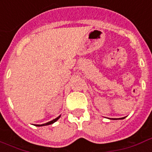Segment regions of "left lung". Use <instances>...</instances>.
<instances>
[{
    "label": "left lung",
    "instance_id": "8db88e82",
    "mask_svg": "<svg viewBox=\"0 0 152 152\" xmlns=\"http://www.w3.org/2000/svg\"><path fill=\"white\" fill-rule=\"evenodd\" d=\"M122 119H123V118H122Z\"/></svg>",
    "mask_w": 152,
    "mask_h": 152
}]
</instances>
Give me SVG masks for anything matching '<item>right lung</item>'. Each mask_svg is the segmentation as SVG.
<instances>
[{
  "label": "right lung",
  "mask_w": 152,
  "mask_h": 152,
  "mask_svg": "<svg viewBox=\"0 0 152 152\" xmlns=\"http://www.w3.org/2000/svg\"><path fill=\"white\" fill-rule=\"evenodd\" d=\"M60 118V116H59L58 118H55L54 120H52V121H50V122H47V123H45V124H42V125H36L37 126H48V125H50V124H52V123H54L55 122H56L58 119Z\"/></svg>",
  "instance_id": "obj_1"
}]
</instances>
